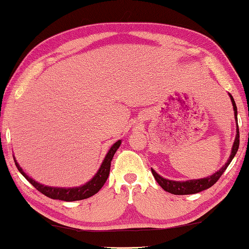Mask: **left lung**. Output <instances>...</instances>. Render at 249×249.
Here are the masks:
<instances>
[{
    "label": "left lung",
    "mask_w": 249,
    "mask_h": 249,
    "mask_svg": "<svg viewBox=\"0 0 249 249\" xmlns=\"http://www.w3.org/2000/svg\"><path fill=\"white\" fill-rule=\"evenodd\" d=\"M229 96L231 100H232V105H233V109H234V116H235V121H236V136H235V140L232 146V151H231V155L223 166H222L219 171L215 172L212 175L204 177V178H200V179H190V180H185V181H179V180H171L167 179V178H164L160 175H159L153 168H151L152 174L155 178V180L158 181V184L162 187V188L167 191L169 194L173 195H193V194H198L200 191H203L208 188H210L213 185L215 184L217 179L222 176V174L225 172V169L228 168L229 165L232 162V160L234 159L235 154L238 150L239 146V130H238V124H237V107L236 104H235V100L233 98V96L229 93Z\"/></svg>",
    "instance_id": "left-lung-1"
}]
</instances>
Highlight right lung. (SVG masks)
Here are the masks:
<instances>
[{
  "instance_id": "obj_1",
  "label": "right lung",
  "mask_w": 249,
  "mask_h": 249,
  "mask_svg": "<svg viewBox=\"0 0 249 249\" xmlns=\"http://www.w3.org/2000/svg\"><path fill=\"white\" fill-rule=\"evenodd\" d=\"M120 145H121V140H118L116 143H113L112 146L109 149L108 153L106 154V156H105V159L103 160L102 165H100L97 173L95 174L94 177L91 178L90 180L87 181L84 185L78 186V187H72V188H64V187H51V186H45L40 184V182L33 179L32 177H29L27 174L23 171V168L19 166L18 163H17L14 155H13V158H14L15 165L17 169L19 171V173L38 191H40L41 194H43L51 199L63 200V201L70 202V201H77V200L87 199L98 193L100 188H102L107 180V178L109 176V172H110V164H111L112 158L113 155H115L116 151L119 149Z\"/></svg>"
}]
</instances>
